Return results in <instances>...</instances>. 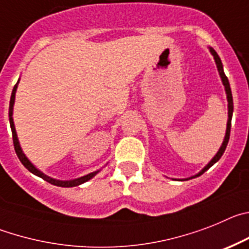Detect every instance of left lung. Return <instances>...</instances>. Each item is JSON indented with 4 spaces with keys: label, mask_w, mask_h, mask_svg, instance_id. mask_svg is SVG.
Here are the masks:
<instances>
[{
    "label": "left lung",
    "mask_w": 249,
    "mask_h": 249,
    "mask_svg": "<svg viewBox=\"0 0 249 249\" xmlns=\"http://www.w3.org/2000/svg\"><path fill=\"white\" fill-rule=\"evenodd\" d=\"M210 52H211V54L213 55L214 58V62H216V66H217V69H218V73H219V77H221V79H222V83L223 86H225V90H226V94H227V102H228V120H227V129H226V135H225V139H223V142L222 145H221V147H219V150L217 151L216 155L213 156V159H212L210 162L206 165L205 167H203L202 170H201L200 172L197 175H195V176H192V178H197V176H201V175L203 174L205 171H207L210 167L213 165V163H216L217 161L221 159V156L223 155V152H225L226 147H227V144H228V140H230V133H231V120H232V114H233V98H232V91H231V87H230V82H228V78L226 77L225 71H223V66H222V62H221V58L218 57V54H217V52L214 51L213 48H210Z\"/></svg>",
    "instance_id": "left-lung-1"
}]
</instances>
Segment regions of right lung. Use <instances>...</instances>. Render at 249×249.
I'll return each mask as SVG.
<instances>
[{
  "mask_svg": "<svg viewBox=\"0 0 249 249\" xmlns=\"http://www.w3.org/2000/svg\"><path fill=\"white\" fill-rule=\"evenodd\" d=\"M18 82H19V80H18ZM18 82H17V84H16V86L13 87L12 94H11L10 110H8V115H10V125H11V130H12V139H13V145H15L16 154H17V156H18L19 161H21V162L23 163V166L26 167V169L28 170V171L32 172V174L37 175V176H39V178H43V180H46L47 182L52 183V185H54V186H59V187H74V186L82 185V183L87 182V181H88V180H90V178H93L94 176H95V175H97L99 171L90 172V174L86 175V176H82V178H74V180H69V181L55 180V178H49V176H47V175H44L42 171H39V170H38L37 167H36L35 165H33V163L31 162L30 160H28V159H27V156L24 155L23 151H22L21 145H19V141H18V138H17V133H16V127H15V124H13V118H12V114H13V104H15L16 90H17V86H18Z\"/></svg>",
  "mask_w": 249,
  "mask_h": 249,
  "instance_id": "obj_1",
  "label": "right lung"
}]
</instances>
